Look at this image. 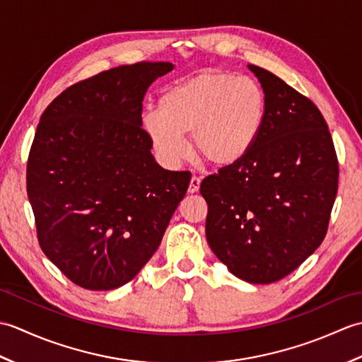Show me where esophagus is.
<instances>
[{
  "instance_id": "1",
  "label": "esophagus",
  "mask_w": 362,
  "mask_h": 362,
  "mask_svg": "<svg viewBox=\"0 0 362 362\" xmlns=\"http://www.w3.org/2000/svg\"><path fill=\"white\" fill-rule=\"evenodd\" d=\"M201 177H197V175H193L191 177V180H189V187H188V193H197L199 191V188H201Z\"/></svg>"
}]
</instances>
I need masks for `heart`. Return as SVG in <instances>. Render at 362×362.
<instances>
[{"label":"heart","mask_w":362,"mask_h":362,"mask_svg":"<svg viewBox=\"0 0 362 362\" xmlns=\"http://www.w3.org/2000/svg\"><path fill=\"white\" fill-rule=\"evenodd\" d=\"M267 113L264 90L257 81L224 71L197 74L168 88L158 112L143 113L141 124L153 152L174 168L191 151L216 168L240 163L253 149Z\"/></svg>","instance_id":"obj_1"}]
</instances>
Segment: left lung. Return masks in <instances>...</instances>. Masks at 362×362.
<instances>
[{
    "label": "left lung",
    "mask_w": 362,
    "mask_h": 362,
    "mask_svg": "<svg viewBox=\"0 0 362 362\" xmlns=\"http://www.w3.org/2000/svg\"><path fill=\"white\" fill-rule=\"evenodd\" d=\"M267 99L263 130L233 166L205 177V233L228 271L249 283L279 281L324 241L339 165L327 122L311 99L255 65Z\"/></svg>",
    "instance_id": "8db88e82"
}]
</instances>
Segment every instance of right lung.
I'll return each instance as SVG.
<instances>
[{
	"mask_svg": "<svg viewBox=\"0 0 362 362\" xmlns=\"http://www.w3.org/2000/svg\"><path fill=\"white\" fill-rule=\"evenodd\" d=\"M169 62L121 65L81 81L46 107L26 187L45 255L91 291L130 281L156 253L189 171H168L141 127L151 83Z\"/></svg>",
	"mask_w": 362,
	"mask_h": 362,
	"instance_id": "right-lung-1",
	"label": "right lung"
}]
</instances>
